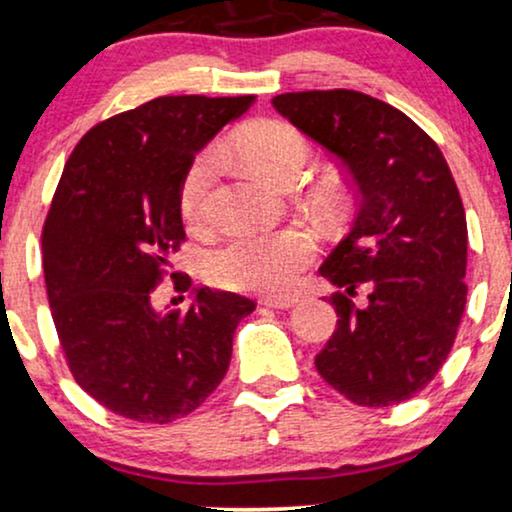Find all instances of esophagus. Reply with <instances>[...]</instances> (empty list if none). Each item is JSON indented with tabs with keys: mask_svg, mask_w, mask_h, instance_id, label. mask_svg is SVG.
<instances>
[{
	"mask_svg": "<svg viewBox=\"0 0 512 512\" xmlns=\"http://www.w3.org/2000/svg\"><path fill=\"white\" fill-rule=\"evenodd\" d=\"M261 304L268 308H292L299 304V296H266L261 299Z\"/></svg>",
	"mask_w": 512,
	"mask_h": 512,
	"instance_id": "esophagus-1",
	"label": "esophagus"
}]
</instances>
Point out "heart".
<instances>
[{
    "label": "heart",
    "mask_w": 512,
    "mask_h": 512,
    "mask_svg": "<svg viewBox=\"0 0 512 512\" xmlns=\"http://www.w3.org/2000/svg\"><path fill=\"white\" fill-rule=\"evenodd\" d=\"M308 142L294 125L285 121H258L237 132L232 140V154L251 173L270 185H289L301 175L308 161ZM218 173L216 151H204L194 159L180 187L182 218L189 225H201L208 218V194ZM327 199H334V189H327ZM318 242L306 227L263 232V235H235L206 256V275L216 285L251 292L282 294L299 277Z\"/></svg>",
    "instance_id": "b5f03b06"
}]
</instances>
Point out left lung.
I'll return each mask as SVG.
<instances>
[{
    "label": "left lung",
    "instance_id": "1",
    "mask_svg": "<svg viewBox=\"0 0 512 512\" xmlns=\"http://www.w3.org/2000/svg\"><path fill=\"white\" fill-rule=\"evenodd\" d=\"M277 113L337 156L358 192L351 232L325 258L337 330L315 356L358 406L408 401L449 358L468 299V223L449 163L420 125L356 90L287 92ZM358 286L369 304L350 301Z\"/></svg>",
    "mask_w": 512,
    "mask_h": 512
}]
</instances>
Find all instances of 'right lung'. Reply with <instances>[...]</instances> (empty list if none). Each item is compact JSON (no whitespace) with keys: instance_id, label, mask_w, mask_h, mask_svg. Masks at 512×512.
Masks as SVG:
<instances>
[{"instance_id":"obj_1","label":"right lung","mask_w":512,"mask_h":512,"mask_svg":"<svg viewBox=\"0 0 512 512\" xmlns=\"http://www.w3.org/2000/svg\"><path fill=\"white\" fill-rule=\"evenodd\" d=\"M254 99H151L94 125L66 161L42 230L44 282L75 382L111 413L166 425L225 377L254 301L199 287L187 313L163 315L151 294L185 242V173ZM189 285L175 280L178 292Z\"/></svg>"}]
</instances>
